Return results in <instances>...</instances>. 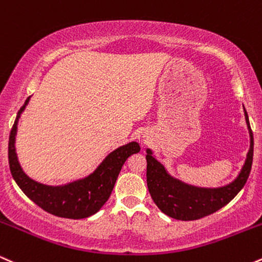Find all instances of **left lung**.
Returning <instances> with one entry per match:
<instances>
[{
	"instance_id": "obj_1",
	"label": "left lung",
	"mask_w": 262,
	"mask_h": 262,
	"mask_svg": "<svg viewBox=\"0 0 262 262\" xmlns=\"http://www.w3.org/2000/svg\"><path fill=\"white\" fill-rule=\"evenodd\" d=\"M245 112L249 132L250 149L241 174L229 185L220 189H201L181 183L167 173L165 168L147 149V186L155 204L163 213L180 221H195L208 216L229 204L247 183L251 170L254 156V137Z\"/></svg>"
}]
</instances>
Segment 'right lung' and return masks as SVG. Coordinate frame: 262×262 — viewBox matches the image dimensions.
I'll return each mask as SVG.
<instances>
[{
	"label": "right lung",
	"mask_w": 262,
	"mask_h": 262,
	"mask_svg": "<svg viewBox=\"0 0 262 262\" xmlns=\"http://www.w3.org/2000/svg\"><path fill=\"white\" fill-rule=\"evenodd\" d=\"M29 99L30 97H28L24 105L18 112L9 134L8 163L15 183L34 204L54 216L81 220L97 213L109 199L126 159L134 153L140 152V144L131 142L115 149L104 159L97 170L85 179L77 180L64 186L42 185L30 179L21 170L15 155L14 142L17 124Z\"/></svg>",
	"instance_id": "1"
}]
</instances>
